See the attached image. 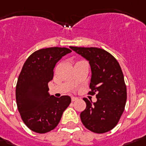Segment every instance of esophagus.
<instances>
[{
    "instance_id": "obj_1",
    "label": "esophagus",
    "mask_w": 146,
    "mask_h": 146,
    "mask_svg": "<svg viewBox=\"0 0 146 146\" xmlns=\"http://www.w3.org/2000/svg\"><path fill=\"white\" fill-rule=\"evenodd\" d=\"M77 100H78V98H76V97H72V101H75Z\"/></svg>"
}]
</instances>
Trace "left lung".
<instances>
[{"label":"left lung","instance_id":"1","mask_svg":"<svg viewBox=\"0 0 146 146\" xmlns=\"http://www.w3.org/2000/svg\"><path fill=\"white\" fill-rule=\"evenodd\" d=\"M89 62L91 70L90 94H96L97 101L87 98L85 110L81 113L84 126L91 132L104 133L118 123L125 109L126 86L119 62L104 49L95 47L70 46Z\"/></svg>","mask_w":146,"mask_h":146}]
</instances>
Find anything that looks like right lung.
Masks as SVG:
<instances>
[{
  "instance_id": "right-lung-1",
  "label": "right lung",
  "mask_w": 146,
  "mask_h": 146,
  "mask_svg": "<svg viewBox=\"0 0 146 146\" xmlns=\"http://www.w3.org/2000/svg\"><path fill=\"white\" fill-rule=\"evenodd\" d=\"M68 48H42L31 54L23 66L16 87V100L23 121L37 133L52 130L69 106V96L58 98L48 93L56 63L70 53Z\"/></svg>"
}]
</instances>
